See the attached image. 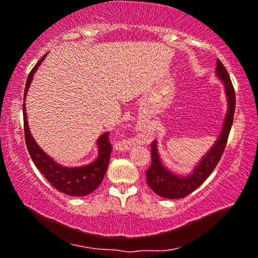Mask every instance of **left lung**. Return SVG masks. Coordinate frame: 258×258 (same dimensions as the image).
Masks as SVG:
<instances>
[{"label": "left lung", "instance_id": "obj_1", "mask_svg": "<svg viewBox=\"0 0 258 258\" xmlns=\"http://www.w3.org/2000/svg\"><path fill=\"white\" fill-rule=\"evenodd\" d=\"M216 76L224 86L228 102L227 114H225L220 136L215 141L213 147L208 150V153L195 165L192 171L188 175H178L169 170L163 164L160 154H158L157 141H154L151 143V165L146 172L147 183L155 194L163 199L177 200L188 196L209 177L221 160L225 144H227L229 133H230L232 121H234L236 98L230 77L220 59H217Z\"/></svg>", "mask_w": 258, "mask_h": 258}]
</instances>
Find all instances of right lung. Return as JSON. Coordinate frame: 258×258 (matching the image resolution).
Listing matches in <instances>:
<instances>
[{"label":"right lung","mask_w":258,"mask_h":258,"mask_svg":"<svg viewBox=\"0 0 258 258\" xmlns=\"http://www.w3.org/2000/svg\"><path fill=\"white\" fill-rule=\"evenodd\" d=\"M47 55V54H45ZM45 55L36 63L27 79L26 89H24V100H26L27 91L29 89L34 74L36 73L38 67L44 61ZM23 121H24V136H26V144L29 151L31 160L36 165L42 175L47 178V181L54 186L56 190L69 196H87L93 192L101 182L107 171L109 160L111 154V144L108 140V132L103 133L97 139L98 155L96 160L90 162L89 164L82 167H64L59 164L54 158L45 154L40 146L34 140L31 135L29 125H28L26 103H23Z\"/></svg>","instance_id":"obj_1"}]
</instances>
